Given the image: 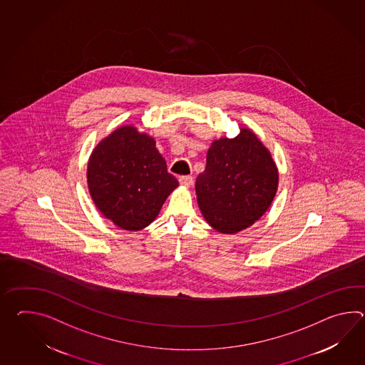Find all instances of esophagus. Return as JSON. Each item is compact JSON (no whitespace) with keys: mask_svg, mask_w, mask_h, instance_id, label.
<instances>
[{"mask_svg":"<svg viewBox=\"0 0 365 365\" xmlns=\"http://www.w3.org/2000/svg\"><path fill=\"white\" fill-rule=\"evenodd\" d=\"M179 183H180L182 186L191 187L194 185V178H192L191 175H183V177L179 178Z\"/></svg>","mask_w":365,"mask_h":365,"instance_id":"1","label":"esophagus"}]
</instances>
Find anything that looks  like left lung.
Here are the masks:
<instances>
[{
	"label": "left lung",
	"instance_id": "obj_1",
	"mask_svg": "<svg viewBox=\"0 0 365 365\" xmlns=\"http://www.w3.org/2000/svg\"><path fill=\"white\" fill-rule=\"evenodd\" d=\"M279 173L252 130L241 128L235 138L215 140L205 170L196 178V195L204 219L220 233L235 235L259 220L275 197Z\"/></svg>",
	"mask_w": 365,
	"mask_h": 365
}]
</instances>
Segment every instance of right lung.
Here are the masks:
<instances>
[{
  "label": "right lung",
  "mask_w": 365,
  "mask_h": 365,
  "mask_svg": "<svg viewBox=\"0 0 365 365\" xmlns=\"http://www.w3.org/2000/svg\"><path fill=\"white\" fill-rule=\"evenodd\" d=\"M91 199L103 216L124 230L148 227L178 180L153 138L124 125L103 138L88 163Z\"/></svg>",
  "instance_id": "1"
}]
</instances>
